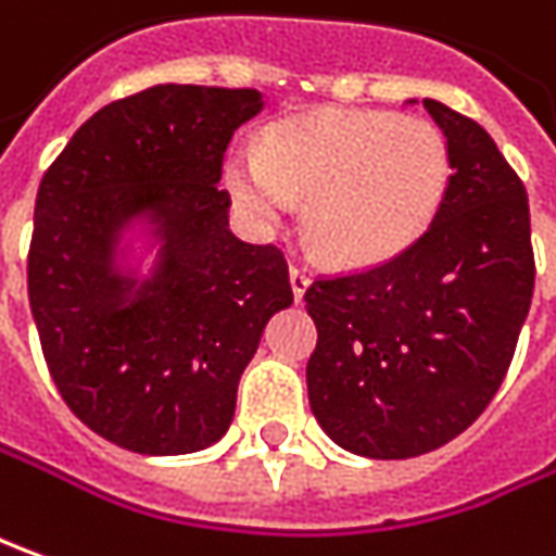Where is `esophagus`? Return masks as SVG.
Wrapping results in <instances>:
<instances>
[{
    "instance_id": "obj_1",
    "label": "esophagus",
    "mask_w": 556,
    "mask_h": 556,
    "mask_svg": "<svg viewBox=\"0 0 556 556\" xmlns=\"http://www.w3.org/2000/svg\"><path fill=\"white\" fill-rule=\"evenodd\" d=\"M289 282H292V295H295V301H301L304 292H307V286H311V277H307L304 267H289Z\"/></svg>"
}]
</instances>
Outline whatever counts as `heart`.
<instances>
[{
	"mask_svg": "<svg viewBox=\"0 0 556 556\" xmlns=\"http://www.w3.org/2000/svg\"><path fill=\"white\" fill-rule=\"evenodd\" d=\"M446 135L381 110H326L277 123L261 150H233L224 184L255 230H277L307 197L304 230L338 267H375L431 230L450 193Z\"/></svg>",
	"mask_w": 556,
	"mask_h": 556,
	"instance_id": "heart-1",
	"label": "heart"
}]
</instances>
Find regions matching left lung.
I'll list each match as a JSON object with an SVG mask.
<instances>
[{"label": "left lung", "instance_id": "1", "mask_svg": "<svg viewBox=\"0 0 556 556\" xmlns=\"http://www.w3.org/2000/svg\"><path fill=\"white\" fill-rule=\"evenodd\" d=\"M425 110L452 156L431 230L304 295L316 323L311 409L366 458H415L468 431L505 381L535 286L523 181L483 125L433 98Z\"/></svg>", "mask_w": 556, "mask_h": 556}]
</instances>
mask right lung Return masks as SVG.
<instances>
[{"instance_id": "1", "label": "right lung", "mask_w": 556, "mask_h": 556, "mask_svg": "<svg viewBox=\"0 0 556 556\" xmlns=\"http://www.w3.org/2000/svg\"><path fill=\"white\" fill-rule=\"evenodd\" d=\"M255 88L165 83L101 106L36 193L29 311L73 415L141 455L208 450L267 319L292 304L277 245L242 242L220 190Z\"/></svg>"}]
</instances>
